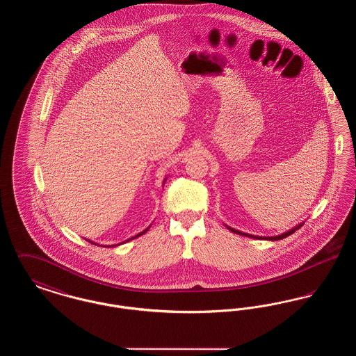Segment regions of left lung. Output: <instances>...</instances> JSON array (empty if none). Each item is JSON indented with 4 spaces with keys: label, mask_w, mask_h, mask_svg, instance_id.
<instances>
[{
    "label": "left lung",
    "mask_w": 356,
    "mask_h": 356,
    "mask_svg": "<svg viewBox=\"0 0 356 356\" xmlns=\"http://www.w3.org/2000/svg\"><path fill=\"white\" fill-rule=\"evenodd\" d=\"M305 224V221L303 222H300V224H298V225H295L293 228H291V229H288L286 232H283L282 235H276V236H256V235H250V234H245V232H241V231H238V229H235V228H232V227H228V225H225L229 231H232L234 234H237V235H241V236H247V237H252V238H257V240H272V241H275V240H282V238H284V237L289 236V235H292L296 229H299L302 225Z\"/></svg>",
    "instance_id": "obj_1"
}]
</instances>
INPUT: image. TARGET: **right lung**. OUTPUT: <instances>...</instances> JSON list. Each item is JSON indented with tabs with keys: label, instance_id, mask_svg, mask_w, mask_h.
<instances>
[{
	"label": "right lung",
	"instance_id": "1",
	"mask_svg": "<svg viewBox=\"0 0 356 356\" xmlns=\"http://www.w3.org/2000/svg\"><path fill=\"white\" fill-rule=\"evenodd\" d=\"M165 181H167V177H165V179H164V183H163V186H164V184H165ZM149 227H151V225H149ZM149 227H148V228H147V229H144V231H143V232H140V234H137V235H136V236L131 237V238H128V240H125V241H124V243H127V241H129V240H134V238H136V237H138V236H141V235H144V234H145V232H147V231H148V229H149ZM85 240H86V241H89V243H92V244H96V245H100V244H97V243H93V241H92V240H88V238H85ZM120 244H122V243H120ZM120 244H116V245H120ZM102 247H104V245H102ZM105 247H113V245H105Z\"/></svg>",
	"mask_w": 356,
	"mask_h": 356
}]
</instances>
